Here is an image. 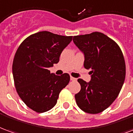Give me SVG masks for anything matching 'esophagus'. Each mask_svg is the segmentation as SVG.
<instances>
[{
    "label": "esophagus",
    "instance_id": "esophagus-1",
    "mask_svg": "<svg viewBox=\"0 0 133 133\" xmlns=\"http://www.w3.org/2000/svg\"><path fill=\"white\" fill-rule=\"evenodd\" d=\"M70 79H71V81H76V78H74V77H72V76H71Z\"/></svg>",
    "mask_w": 133,
    "mask_h": 133
}]
</instances>
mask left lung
I'll list each match as a JSON object with an SVG mask.
<instances>
[{
	"instance_id": "left-lung-1",
	"label": "left lung",
	"mask_w": 133,
	"mask_h": 133,
	"mask_svg": "<svg viewBox=\"0 0 133 133\" xmlns=\"http://www.w3.org/2000/svg\"><path fill=\"white\" fill-rule=\"evenodd\" d=\"M73 41L84 54V68L91 69L89 82L78 79L81 91L75 95L76 104L86 113H101L118 97L123 85V55L116 42L98 32L74 36Z\"/></svg>"
}]
</instances>
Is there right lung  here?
Wrapping results in <instances>:
<instances>
[{"mask_svg": "<svg viewBox=\"0 0 133 133\" xmlns=\"http://www.w3.org/2000/svg\"><path fill=\"white\" fill-rule=\"evenodd\" d=\"M71 40L72 36L42 31L29 36L18 47L12 62L13 79L19 96L32 110L44 113L52 109L69 84L68 74L57 76L48 69L59 62Z\"/></svg>", "mask_w": 133, "mask_h": 133, "instance_id": "right-lung-1", "label": "right lung"}]
</instances>
